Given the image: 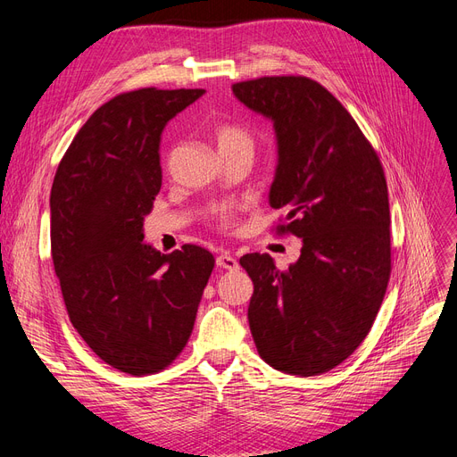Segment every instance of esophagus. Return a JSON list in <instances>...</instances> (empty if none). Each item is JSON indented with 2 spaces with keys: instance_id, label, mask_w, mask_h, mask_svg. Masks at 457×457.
Returning a JSON list of instances; mask_svg holds the SVG:
<instances>
[{
  "instance_id": "1",
  "label": "esophagus",
  "mask_w": 457,
  "mask_h": 457,
  "mask_svg": "<svg viewBox=\"0 0 457 457\" xmlns=\"http://www.w3.org/2000/svg\"><path fill=\"white\" fill-rule=\"evenodd\" d=\"M215 265L219 269H225V270H237L238 269V261L234 259L232 255L228 253H220L217 259H215Z\"/></svg>"
}]
</instances>
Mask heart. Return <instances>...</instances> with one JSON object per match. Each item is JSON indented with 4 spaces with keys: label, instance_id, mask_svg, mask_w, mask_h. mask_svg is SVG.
Here are the masks:
<instances>
[{
    "label": "heart",
    "instance_id": "1",
    "mask_svg": "<svg viewBox=\"0 0 457 457\" xmlns=\"http://www.w3.org/2000/svg\"><path fill=\"white\" fill-rule=\"evenodd\" d=\"M212 135L220 156H228L232 152H250V154H253L252 135L245 129H242L240 126H234V123H228V121L217 123ZM213 215L220 220H227L228 210L227 207H215Z\"/></svg>",
    "mask_w": 457,
    "mask_h": 457
}]
</instances>
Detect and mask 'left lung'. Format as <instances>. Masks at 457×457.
<instances>
[{"mask_svg":"<svg viewBox=\"0 0 457 457\" xmlns=\"http://www.w3.org/2000/svg\"><path fill=\"white\" fill-rule=\"evenodd\" d=\"M272 121L276 171L269 192L286 207L301 255L278 270L269 253L240 265L253 282L247 320L262 361L292 376L341 364L376 320L391 274L389 195L381 162L343 104L316 81L272 76L232 86Z\"/></svg>","mask_w":457,"mask_h":457,"instance_id":"1","label":"left lung"}]
</instances>
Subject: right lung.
I'll use <instances>...</instances> for the list:
<instances>
[{
    "instance_id": "obj_1",
    "label": "right lung",
    "mask_w": 457,
    "mask_h": 457,
    "mask_svg": "<svg viewBox=\"0 0 457 457\" xmlns=\"http://www.w3.org/2000/svg\"><path fill=\"white\" fill-rule=\"evenodd\" d=\"M204 89L114 96L78 131L51 188V255L72 326L112 368L145 376L183 351L215 259L143 242L162 187V131Z\"/></svg>"
}]
</instances>
